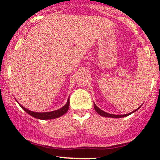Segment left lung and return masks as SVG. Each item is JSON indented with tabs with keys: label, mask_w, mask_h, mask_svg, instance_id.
<instances>
[{
	"label": "left lung",
	"mask_w": 160,
	"mask_h": 160,
	"mask_svg": "<svg viewBox=\"0 0 160 160\" xmlns=\"http://www.w3.org/2000/svg\"><path fill=\"white\" fill-rule=\"evenodd\" d=\"M94 108H95V111H96L97 113H98V114L101 116H103V117H113V118H120V117H126V116L130 115L131 113H132L135 111H136L137 110H138L139 108H138V109L135 110V111L131 112V113H127V114H123V115H116V114H111V113H107V112L103 111L102 110H101L100 108H98L96 105H95V104H94Z\"/></svg>",
	"instance_id": "1"
}]
</instances>
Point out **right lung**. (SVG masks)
I'll use <instances>...</instances> for the list:
<instances>
[{
  "mask_svg": "<svg viewBox=\"0 0 160 160\" xmlns=\"http://www.w3.org/2000/svg\"><path fill=\"white\" fill-rule=\"evenodd\" d=\"M69 104H70V102L68 99L65 105L63 106L62 108H60V109L58 110H56V111H51V112H46V113H38V112L31 111H29V110L26 109L25 108H24L23 106L20 105V104L19 105L21 106L22 108L24 111L27 112L28 114L32 115V117H35L37 119H40V120H51V119L57 118V117H61V116L65 114L66 112L68 111V110Z\"/></svg>",
  "mask_w": 160,
  "mask_h": 160,
  "instance_id": "right-lung-1",
  "label": "right lung"
}]
</instances>
